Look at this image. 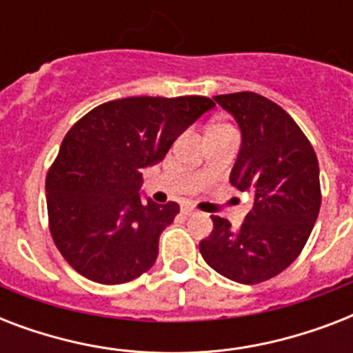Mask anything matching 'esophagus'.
Segmentation results:
<instances>
[{
  "mask_svg": "<svg viewBox=\"0 0 353 353\" xmlns=\"http://www.w3.org/2000/svg\"><path fill=\"white\" fill-rule=\"evenodd\" d=\"M181 212L185 216H194V214H198V210L194 209V207H190V205H183L181 207Z\"/></svg>",
  "mask_w": 353,
  "mask_h": 353,
  "instance_id": "1",
  "label": "esophagus"
}]
</instances>
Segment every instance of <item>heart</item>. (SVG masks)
Returning a JSON list of instances; mask_svg holds the SVG:
<instances>
[{"mask_svg": "<svg viewBox=\"0 0 353 353\" xmlns=\"http://www.w3.org/2000/svg\"><path fill=\"white\" fill-rule=\"evenodd\" d=\"M214 130H232V128L229 126V124H214V126L210 128L209 132H214Z\"/></svg>", "mask_w": 353, "mask_h": 353, "instance_id": "heart-1", "label": "heart"}]
</instances>
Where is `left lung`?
<instances>
[{
    "mask_svg": "<svg viewBox=\"0 0 353 353\" xmlns=\"http://www.w3.org/2000/svg\"><path fill=\"white\" fill-rule=\"evenodd\" d=\"M214 101L241 130L231 185L254 198L240 229L212 216L214 229L199 241L210 268L240 284L282 273L306 245L321 209L319 161L299 124L265 97L240 91Z\"/></svg>",
    "mask_w": 353,
    "mask_h": 353,
    "instance_id": "left-lung-1",
    "label": "left lung"
}]
</instances>
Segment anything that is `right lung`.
I'll return each instance as SVG.
<instances>
[{"label": "right lung", "mask_w": 353, "mask_h": 353, "mask_svg": "<svg viewBox=\"0 0 353 353\" xmlns=\"http://www.w3.org/2000/svg\"><path fill=\"white\" fill-rule=\"evenodd\" d=\"M214 108L207 97H128L104 102L65 133L46 177L52 241L65 262L99 284L146 273L179 205L141 203L144 166L165 159L179 135Z\"/></svg>", "instance_id": "1"}]
</instances>
